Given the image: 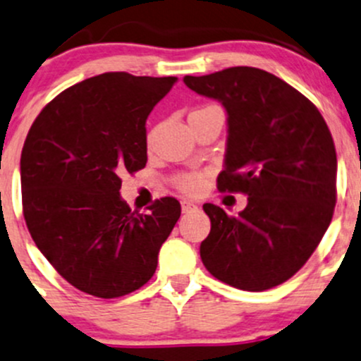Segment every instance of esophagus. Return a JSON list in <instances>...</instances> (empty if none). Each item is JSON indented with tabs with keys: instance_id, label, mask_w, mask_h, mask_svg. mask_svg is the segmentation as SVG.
<instances>
[{
	"instance_id": "obj_1",
	"label": "esophagus",
	"mask_w": 361,
	"mask_h": 361,
	"mask_svg": "<svg viewBox=\"0 0 361 361\" xmlns=\"http://www.w3.org/2000/svg\"><path fill=\"white\" fill-rule=\"evenodd\" d=\"M181 209H183V212L195 211V209H197V204H195V202H192V200L183 199V200H181Z\"/></svg>"
}]
</instances>
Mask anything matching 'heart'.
<instances>
[{"mask_svg":"<svg viewBox=\"0 0 361 361\" xmlns=\"http://www.w3.org/2000/svg\"><path fill=\"white\" fill-rule=\"evenodd\" d=\"M214 105H206V107H200L197 111H193L192 114L200 112V111H207V109H212ZM174 187L178 188L180 192L183 193H197L202 190L204 187V174L202 173H195V171H188V173H180L178 176H174Z\"/></svg>","mask_w":361,"mask_h":361,"instance_id":"b5f03b06","label":"heart"}]
</instances>
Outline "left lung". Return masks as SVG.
Returning a JSON list of instances; mask_svg holds the SVG:
<instances>
[{
  "mask_svg": "<svg viewBox=\"0 0 361 361\" xmlns=\"http://www.w3.org/2000/svg\"><path fill=\"white\" fill-rule=\"evenodd\" d=\"M195 93L228 114L221 192L247 195L238 216L204 204L211 231L200 257L212 276L261 292L295 275L332 221L336 147L318 109L298 90L256 67L185 75Z\"/></svg>",
  "mask_w": 361,
  "mask_h": 361,
  "instance_id": "1",
  "label": "left lung"
}]
</instances>
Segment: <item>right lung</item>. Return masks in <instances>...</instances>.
Masks as SVG:
<instances>
[{"label": "right lung", "instance_id": "add662e5", "mask_svg": "<svg viewBox=\"0 0 361 361\" xmlns=\"http://www.w3.org/2000/svg\"><path fill=\"white\" fill-rule=\"evenodd\" d=\"M176 78L105 72L39 112L20 157L22 207L37 249L71 286L97 298L135 292L180 219L174 197L147 214L121 199V176L147 164L145 123Z\"/></svg>", "mask_w": 361, "mask_h": 361}]
</instances>
